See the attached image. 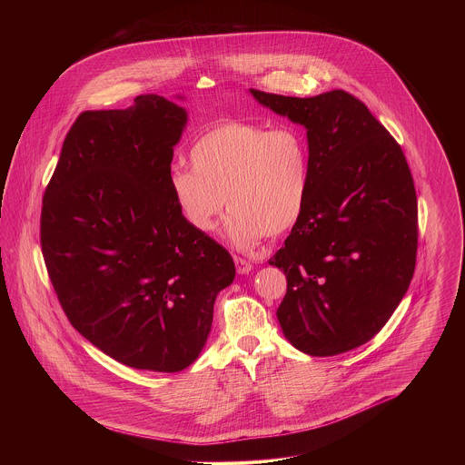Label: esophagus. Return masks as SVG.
I'll return each instance as SVG.
<instances>
[{
  "mask_svg": "<svg viewBox=\"0 0 465 465\" xmlns=\"http://www.w3.org/2000/svg\"><path fill=\"white\" fill-rule=\"evenodd\" d=\"M233 262H235V266H237V273H239V275H245V273H249V272L252 270V265H251L247 260H243V258L235 256V258H233Z\"/></svg>",
  "mask_w": 465,
  "mask_h": 465,
  "instance_id": "obj_1",
  "label": "esophagus"
}]
</instances>
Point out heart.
<instances>
[{"label":"heart","instance_id":"b5f03b06","mask_svg":"<svg viewBox=\"0 0 465 465\" xmlns=\"http://www.w3.org/2000/svg\"><path fill=\"white\" fill-rule=\"evenodd\" d=\"M192 169L174 167L169 192L190 228L213 233L226 205L224 237L251 249L279 237L300 220L309 195V144L294 125L268 129L224 122L199 137Z\"/></svg>","mask_w":465,"mask_h":465}]
</instances>
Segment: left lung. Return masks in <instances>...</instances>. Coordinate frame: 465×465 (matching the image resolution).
I'll return each mask as SVG.
<instances>
[{"mask_svg":"<svg viewBox=\"0 0 465 465\" xmlns=\"http://www.w3.org/2000/svg\"><path fill=\"white\" fill-rule=\"evenodd\" d=\"M252 97L307 129L309 195L270 265L282 268L286 296L277 319L289 343L313 357L370 341L411 282L417 193L396 139L345 90Z\"/></svg>","mask_w":465,"mask_h":465,"instance_id":"left-lung-1","label":"left lung"}]
</instances>
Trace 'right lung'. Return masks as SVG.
Listing matches in <instances>:
<instances>
[{"label":"right lung","instance_id":"add662e5","mask_svg":"<svg viewBox=\"0 0 465 465\" xmlns=\"http://www.w3.org/2000/svg\"><path fill=\"white\" fill-rule=\"evenodd\" d=\"M186 122L156 94L84 111L42 207L45 265L73 328L114 361L158 373L199 357L216 296L235 279L228 251L183 222L169 192Z\"/></svg>","mask_w":465,"mask_h":465}]
</instances>
